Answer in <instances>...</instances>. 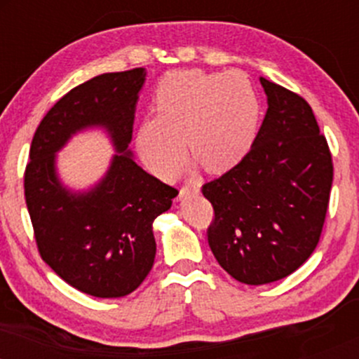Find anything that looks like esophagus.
Returning <instances> with one entry per match:
<instances>
[{
  "label": "esophagus",
  "instance_id": "34e87169",
  "mask_svg": "<svg viewBox=\"0 0 359 359\" xmlns=\"http://www.w3.org/2000/svg\"><path fill=\"white\" fill-rule=\"evenodd\" d=\"M196 194H199V187H196V185H194V187H189V185H185V187H182L179 191V201L187 199V197L196 196Z\"/></svg>",
  "mask_w": 359,
  "mask_h": 359
}]
</instances>
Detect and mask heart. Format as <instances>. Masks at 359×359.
Segmentation results:
<instances>
[{
	"label": "heart",
	"instance_id": "heart-1",
	"mask_svg": "<svg viewBox=\"0 0 359 359\" xmlns=\"http://www.w3.org/2000/svg\"><path fill=\"white\" fill-rule=\"evenodd\" d=\"M156 114L140 123L137 148L160 177L174 174L187 150L211 174H222L250 151L259 128V100L245 72L182 69L165 74L154 94Z\"/></svg>",
	"mask_w": 359,
	"mask_h": 359
}]
</instances>
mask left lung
<instances>
[{
    "label": "left lung",
    "mask_w": 359,
    "mask_h": 359,
    "mask_svg": "<svg viewBox=\"0 0 359 359\" xmlns=\"http://www.w3.org/2000/svg\"><path fill=\"white\" fill-rule=\"evenodd\" d=\"M265 119L238 165L203 185L214 208L208 241L217 263L246 285L295 271L319 243L332 160L304 97L259 77Z\"/></svg>",
    "instance_id": "left-lung-1"
}]
</instances>
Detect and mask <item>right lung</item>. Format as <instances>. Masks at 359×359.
<instances>
[{
	"instance_id": "obj_1",
	"label": "right lung",
	"mask_w": 359,
	"mask_h": 359,
	"mask_svg": "<svg viewBox=\"0 0 359 359\" xmlns=\"http://www.w3.org/2000/svg\"><path fill=\"white\" fill-rule=\"evenodd\" d=\"M145 79L143 67L93 77L53 104L32 140L25 199L36 246L60 278L93 297L137 290L155 262L154 221L179 194L147 174L128 148ZM93 127L109 133L115 155L100 183L74 191L60 180L56 154Z\"/></svg>"
}]
</instances>
